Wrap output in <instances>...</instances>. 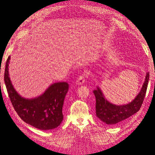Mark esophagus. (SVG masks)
I'll return each instance as SVG.
<instances>
[{
	"label": "esophagus",
	"instance_id": "esophagus-1",
	"mask_svg": "<svg viewBox=\"0 0 155 155\" xmlns=\"http://www.w3.org/2000/svg\"><path fill=\"white\" fill-rule=\"evenodd\" d=\"M86 77H87V76L84 74H81L78 78L77 83L78 84H83L85 83V81H86Z\"/></svg>",
	"mask_w": 155,
	"mask_h": 155
}]
</instances>
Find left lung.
Here are the masks:
<instances>
[{"label":"left lung","instance_id":"left-lung-1","mask_svg":"<svg viewBox=\"0 0 155 155\" xmlns=\"http://www.w3.org/2000/svg\"><path fill=\"white\" fill-rule=\"evenodd\" d=\"M149 80V72H147L144 83L139 93L130 103L117 105L110 103L104 97L99 87L93 91L96 98L97 117L108 125H114L120 123L125 119L139 110L145 97L147 88Z\"/></svg>","mask_w":155,"mask_h":155}]
</instances>
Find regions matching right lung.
I'll use <instances>...</instances> for the list:
<instances>
[{"label":"right lung","mask_w":155,"mask_h":155,"mask_svg":"<svg viewBox=\"0 0 155 155\" xmlns=\"http://www.w3.org/2000/svg\"><path fill=\"white\" fill-rule=\"evenodd\" d=\"M11 57L6 62L5 83L13 107L26 123L40 130L57 128L63 120L62 107L69 85L66 82L52 84L43 94L33 98L22 97L15 89L10 79L8 64Z\"/></svg>","instance_id":"1"}]
</instances>
